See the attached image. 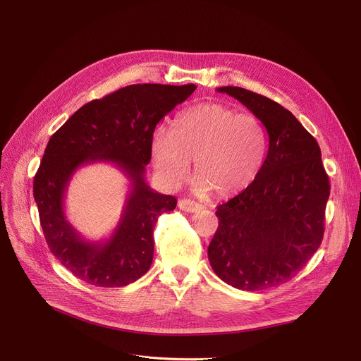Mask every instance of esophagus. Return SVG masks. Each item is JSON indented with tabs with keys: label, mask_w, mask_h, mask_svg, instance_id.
Returning a JSON list of instances; mask_svg holds the SVG:
<instances>
[{
	"label": "esophagus",
	"mask_w": 361,
	"mask_h": 361,
	"mask_svg": "<svg viewBox=\"0 0 361 361\" xmlns=\"http://www.w3.org/2000/svg\"><path fill=\"white\" fill-rule=\"evenodd\" d=\"M178 207L184 212L193 214V212H197L202 209V204H199L190 199H181V200H178Z\"/></svg>",
	"instance_id": "obj_1"
}]
</instances>
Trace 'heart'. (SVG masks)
<instances>
[{
  "label": "heart",
  "mask_w": 361,
  "mask_h": 361,
  "mask_svg": "<svg viewBox=\"0 0 361 361\" xmlns=\"http://www.w3.org/2000/svg\"><path fill=\"white\" fill-rule=\"evenodd\" d=\"M268 140L262 123L222 104H200L185 109L173 130L159 127L152 137V162L169 187L180 185L195 159L196 188L218 199L245 190L257 177Z\"/></svg>",
  "instance_id": "obj_1"
}]
</instances>
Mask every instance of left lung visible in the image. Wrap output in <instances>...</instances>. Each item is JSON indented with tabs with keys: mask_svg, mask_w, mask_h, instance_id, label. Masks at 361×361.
I'll list each match as a JSON object with an SVG mask.
<instances>
[{
	"mask_svg": "<svg viewBox=\"0 0 361 361\" xmlns=\"http://www.w3.org/2000/svg\"><path fill=\"white\" fill-rule=\"evenodd\" d=\"M262 121L268 155L255 181L218 206V230L207 247L214 272L228 286L260 291L295 276L324 238L329 178L316 139L278 102L224 86Z\"/></svg>",
	"mask_w": 361,
	"mask_h": 361,
	"instance_id": "left-lung-1",
	"label": "left lung"
}]
</instances>
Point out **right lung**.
<instances>
[{
  "label": "right lung",
  "mask_w": 361,
  "mask_h": 361,
  "mask_svg": "<svg viewBox=\"0 0 361 361\" xmlns=\"http://www.w3.org/2000/svg\"><path fill=\"white\" fill-rule=\"evenodd\" d=\"M196 85H130L87 102L51 136L33 180V197L51 253L74 276L94 287H124L143 276L154 259V226L176 209L174 196L146 183L157 124L184 102ZM116 164L129 180V193L116 230L106 240L90 242L73 230L63 199L80 166Z\"/></svg>",
  "instance_id": "right-lung-1"
}]
</instances>
